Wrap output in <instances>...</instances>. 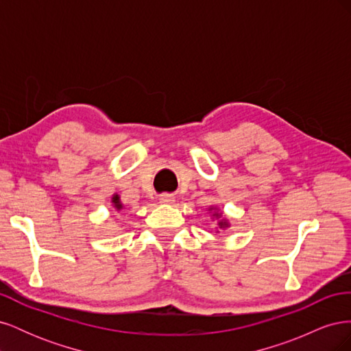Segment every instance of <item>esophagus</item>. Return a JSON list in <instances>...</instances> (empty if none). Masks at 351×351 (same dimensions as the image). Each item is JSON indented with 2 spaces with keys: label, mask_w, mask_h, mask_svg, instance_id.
<instances>
[{
  "label": "esophagus",
  "mask_w": 351,
  "mask_h": 351,
  "mask_svg": "<svg viewBox=\"0 0 351 351\" xmlns=\"http://www.w3.org/2000/svg\"><path fill=\"white\" fill-rule=\"evenodd\" d=\"M174 200H176V197L171 193H162L161 196H159V202H161V204H165V205L174 204Z\"/></svg>",
  "instance_id": "obj_1"
}]
</instances>
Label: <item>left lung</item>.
<instances>
[{"label":"left lung","instance_id":"1","mask_svg":"<svg viewBox=\"0 0 351 351\" xmlns=\"http://www.w3.org/2000/svg\"><path fill=\"white\" fill-rule=\"evenodd\" d=\"M219 226H221V227H224V226H227V224H226V222H222V221H221V222H219Z\"/></svg>","mask_w":351,"mask_h":351}]
</instances>
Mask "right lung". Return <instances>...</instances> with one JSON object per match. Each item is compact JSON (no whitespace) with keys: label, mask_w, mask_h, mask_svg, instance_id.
<instances>
[{"label":"right lung","mask_w":351,"mask_h":351,"mask_svg":"<svg viewBox=\"0 0 351 351\" xmlns=\"http://www.w3.org/2000/svg\"><path fill=\"white\" fill-rule=\"evenodd\" d=\"M112 204H114V206H115L117 209H120V208H121V204H120V200H119V196H117V195L112 197Z\"/></svg>","instance_id":"1"}]
</instances>
